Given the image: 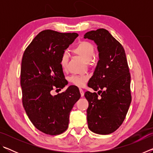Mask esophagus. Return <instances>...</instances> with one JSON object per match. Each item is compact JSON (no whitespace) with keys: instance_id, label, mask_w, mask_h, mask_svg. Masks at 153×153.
<instances>
[{"instance_id":"obj_1","label":"esophagus","mask_w":153,"mask_h":153,"mask_svg":"<svg viewBox=\"0 0 153 153\" xmlns=\"http://www.w3.org/2000/svg\"><path fill=\"white\" fill-rule=\"evenodd\" d=\"M79 92H80V94H81V97H84V90H83L82 88H79Z\"/></svg>"}]
</instances>
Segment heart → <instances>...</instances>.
Wrapping results in <instances>:
<instances>
[{"label": "heart", "mask_w": 153, "mask_h": 153, "mask_svg": "<svg viewBox=\"0 0 153 153\" xmlns=\"http://www.w3.org/2000/svg\"><path fill=\"white\" fill-rule=\"evenodd\" d=\"M73 52L86 62L91 61L95 55L94 45L88 41L79 42L76 47L73 49ZM68 60V54L66 52H65L62 54L60 60L61 67L63 70H65L67 68ZM88 77L86 76H72L69 78V82L75 86H82L84 84V83L88 81Z\"/></svg>", "instance_id": "b5f03b06"}]
</instances>
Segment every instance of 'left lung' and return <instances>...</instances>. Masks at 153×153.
Segmentation results:
<instances>
[{"instance_id": "obj_1", "label": "left lung", "mask_w": 153, "mask_h": 153, "mask_svg": "<svg viewBox=\"0 0 153 153\" xmlns=\"http://www.w3.org/2000/svg\"><path fill=\"white\" fill-rule=\"evenodd\" d=\"M84 38L97 44L99 60L88 84L98 92L87 91V121L89 129L98 134H109L123 122L131 101V77L122 45L107 30L86 33Z\"/></svg>"}]
</instances>
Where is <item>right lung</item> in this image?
I'll return each mask as SVG.
<instances>
[{"label": "right lung", "instance_id": "obj_1", "mask_svg": "<svg viewBox=\"0 0 153 153\" xmlns=\"http://www.w3.org/2000/svg\"><path fill=\"white\" fill-rule=\"evenodd\" d=\"M77 36V33L42 31L23 55L20 80L23 106L33 125L46 134L59 135L66 130L70 111L81 97L76 86L51 94L52 90L67 85L61 56Z\"/></svg>", "mask_w": 153, "mask_h": 153}]
</instances>
